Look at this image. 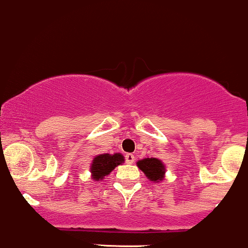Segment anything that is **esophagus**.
<instances>
[{
  "label": "esophagus",
  "mask_w": 248,
  "mask_h": 248,
  "mask_svg": "<svg viewBox=\"0 0 248 248\" xmlns=\"http://www.w3.org/2000/svg\"><path fill=\"white\" fill-rule=\"evenodd\" d=\"M134 160H135L134 155L130 154V153L126 154V162H127V164H133V162H134Z\"/></svg>",
  "instance_id": "obj_1"
}]
</instances>
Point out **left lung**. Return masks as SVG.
Listing matches in <instances>:
<instances>
[{
  "label": "left lung",
  "instance_id": "8db88e82",
  "mask_svg": "<svg viewBox=\"0 0 248 248\" xmlns=\"http://www.w3.org/2000/svg\"><path fill=\"white\" fill-rule=\"evenodd\" d=\"M137 166L145 173L146 178L153 182H161L165 179L166 166L164 162L156 157H145L139 160Z\"/></svg>",
  "mask_w": 248,
  "mask_h": 248
}]
</instances>
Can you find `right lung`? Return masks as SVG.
Wrapping results in <instances>:
<instances>
[{
    "label": "right lung",
    "instance_id": "add662e5",
    "mask_svg": "<svg viewBox=\"0 0 248 248\" xmlns=\"http://www.w3.org/2000/svg\"><path fill=\"white\" fill-rule=\"evenodd\" d=\"M124 162V156L121 153L114 154H99L93 157L91 165L92 179L94 181H100L105 179V176L109 175L111 170L118 166Z\"/></svg>",
    "mask_w": 248,
    "mask_h": 248
}]
</instances>
